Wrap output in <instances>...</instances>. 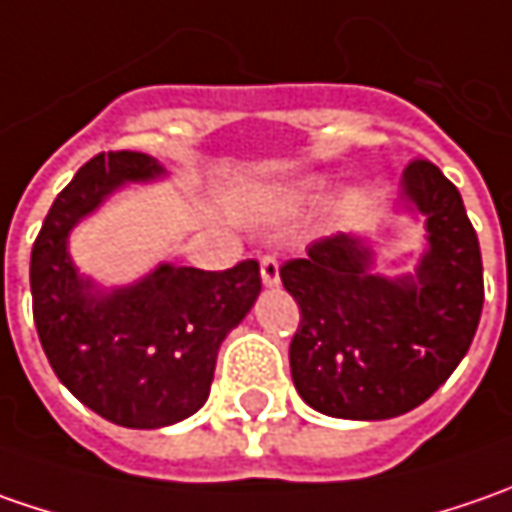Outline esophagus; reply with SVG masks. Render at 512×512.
Segmentation results:
<instances>
[{"mask_svg":"<svg viewBox=\"0 0 512 512\" xmlns=\"http://www.w3.org/2000/svg\"><path fill=\"white\" fill-rule=\"evenodd\" d=\"M259 270H262V282L267 287L279 285V262H276V256H262Z\"/></svg>","mask_w":512,"mask_h":512,"instance_id":"obj_1","label":"esophagus"}]
</instances>
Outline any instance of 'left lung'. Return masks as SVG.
Returning <instances> with one entry per match:
<instances>
[{
    "mask_svg": "<svg viewBox=\"0 0 512 512\" xmlns=\"http://www.w3.org/2000/svg\"><path fill=\"white\" fill-rule=\"evenodd\" d=\"M399 210L424 219L422 259L387 279L356 233L307 247L279 267L302 310L290 342V376L313 410L379 422L427 402L459 367L482 319V250L462 193L427 159L402 176Z\"/></svg>",
    "mask_w": 512,
    "mask_h": 512,
    "instance_id": "1",
    "label": "left lung"
}]
</instances>
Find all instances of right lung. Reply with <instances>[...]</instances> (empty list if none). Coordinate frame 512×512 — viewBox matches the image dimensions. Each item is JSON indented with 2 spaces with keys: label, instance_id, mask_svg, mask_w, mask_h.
Instances as JSON below:
<instances>
[{
  "label": "right lung",
  "instance_id": "1",
  "mask_svg": "<svg viewBox=\"0 0 512 512\" xmlns=\"http://www.w3.org/2000/svg\"><path fill=\"white\" fill-rule=\"evenodd\" d=\"M168 176L153 156L116 150L82 165L30 253L33 322L53 373L102 419L156 430L207 402L225 336L262 290L253 259L230 270L162 262L125 287H99L68 253L70 230L125 185Z\"/></svg>",
  "mask_w": 512,
  "mask_h": 512
}]
</instances>
